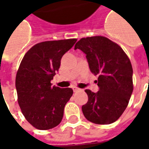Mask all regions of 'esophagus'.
Segmentation results:
<instances>
[{
	"mask_svg": "<svg viewBox=\"0 0 149 149\" xmlns=\"http://www.w3.org/2000/svg\"><path fill=\"white\" fill-rule=\"evenodd\" d=\"M72 90H73V92H74V93H77V92H78V91L80 90V89H79V88L77 87H73L72 88Z\"/></svg>",
	"mask_w": 149,
	"mask_h": 149,
	"instance_id": "esophagus-1",
	"label": "esophagus"
}]
</instances>
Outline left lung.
<instances>
[{
  "instance_id": "left-lung-1",
  "label": "left lung",
  "mask_w": 149,
  "mask_h": 149,
  "mask_svg": "<svg viewBox=\"0 0 149 149\" xmlns=\"http://www.w3.org/2000/svg\"><path fill=\"white\" fill-rule=\"evenodd\" d=\"M86 55L91 72L98 75L99 91L86 89L88 100L82 106L88 120L109 125L123 114L133 90L132 67L120 46L104 37L82 38L75 45Z\"/></svg>"
}]
</instances>
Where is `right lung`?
I'll use <instances>...</instances> for the list:
<instances>
[{
  "mask_svg": "<svg viewBox=\"0 0 149 149\" xmlns=\"http://www.w3.org/2000/svg\"><path fill=\"white\" fill-rule=\"evenodd\" d=\"M77 39L45 41L35 45L21 61L16 77L18 104L33 127L47 130L61 122L64 109L73 91L52 86L62 56Z\"/></svg>",
  "mask_w": 149,
  "mask_h": 149,
  "instance_id": "1",
  "label": "right lung"
}]
</instances>
